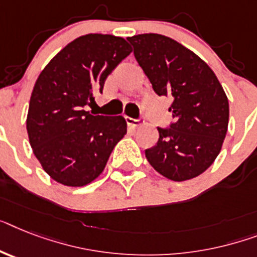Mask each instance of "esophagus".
I'll return each instance as SVG.
<instances>
[{
    "label": "esophagus",
    "mask_w": 257,
    "mask_h": 257,
    "mask_svg": "<svg viewBox=\"0 0 257 257\" xmlns=\"http://www.w3.org/2000/svg\"><path fill=\"white\" fill-rule=\"evenodd\" d=\"M126 122L131 128H137V127L142 126V123H143L141 119H133V118H126Z\"/></svg>",
    "instance_id": "34e87169"
}]
</instances>
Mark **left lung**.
Wrapping results in <instances>:
<instances>
[{
    "mask_svg": "<svg viewBox=\"0 0 257 257\" xmlns=\"http://www.w3.org/2000/svg\"><path fill=\"white\" fill-rule=\"evenodd\" d=\"M158 95L173 99V123L160 128L148 163L172 181L194 179L219 155L228 126V99L211 68L179 42L160 34L127 38Z\"/></svg>",
    "mask_w": 257,
    "mask_h": 257,
    "instance_id": "obj_1",
    "label": "left lung"
}]
</instances>
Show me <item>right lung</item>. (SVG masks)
<instances>
[{
	"mask_svg": "<svg viewBox=\"0 0 257 257\" xmlns=\"http://www.w3.org/2000/svg\"><path fill=\"white\" fill-rule=\"evenodd\" d=\"M130 54L123 38L88 34L67 44L40 72L26 128L34 155L59 184L77 188L94 181L126 135L123 116L92 115L84 106Z\"/></svg>",
	"mask_w": 257,
	"mask_h": 257,
	"instance_id": "add662e5",
	"label": "right lung"
}]
</instances>
